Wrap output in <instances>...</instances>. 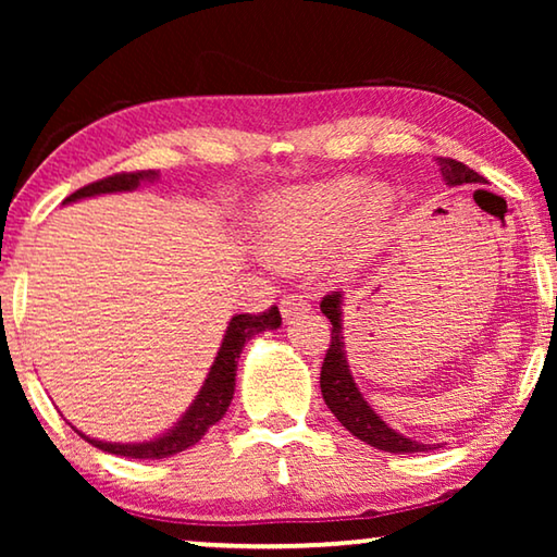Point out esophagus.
I'll return each instance as SVG.
<instances>
[{"label": "esophagus", "instance_id": "obj_1", "mask_svg": "<svg viewBox=\"0 0 557 557\" xmlns=\"http://www.w3.org/2000/svg\"><path fill=\"white\" fill-rule=\"evenodd\" d=\"M280 312L285 319H295L297 314L309 312V301L301 295H289L280 301Z\"/></svg>", "mask_w": 557, "mask_h": 557}]
</instances>
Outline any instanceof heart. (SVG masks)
Instances as JSON below:
<instances>
[{
  "instance_id": "b5f03b06",
  "label": "heart",
  "mask_w": 557,
  "mask_h": 557,
  "mask_svg": "<svg viewBox=\"0 0 557 557\" xmlns=\"http://www.w3.org/2000/svg\"><path fill=\"white\" fill-rule=\"evenodd\" d=\"M393 196L385 186H369L354 176L287 188L260 203L256 233L262 252L272 260H299L322 250L342 235L354 256L369 252L391 219Z\"/></svg>"
}]
</instances>
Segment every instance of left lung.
<instances>
[{
    "instance_id": "8db88e82",
    "label": "left lung",
    "mask_w": 557,
    "mask_h": 557,
    "mask_svg": "<svg viewBox=\"0 0 557 557\" xmlns=\"http://www.w3.org/2000/svg\"><path fill=\"white\" fill-rule=\"evenodd\" d=\"M440 166V174L445 178L447 186H461V184H484V176H479L474 169L457 162L449 157L435 159ZM322 314L332 322V344H329L326 358L322 363V375H319V385H322V395L326 408L334 412V418L366 445L375 449L393 451V455H414V451H430L440 445H425V442L410 440L385 425L381 414L375 412L348 369L346 361V342H344V295L342 292H332L322 299Z\"/></svg>"
}]
</instances>
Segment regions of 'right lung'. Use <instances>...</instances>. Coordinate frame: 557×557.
Returning a JSON list of instances; mask_svg holds the SVG:
<instances>
[{
	"mask_svg": "<svg viewBox=\"0 0 557 557\" xmlns=\"http://www.w3.org/2000/svg\"><path fill=\"white\" fill-rule=\"evenodd\" d=\"M159 178V172L154 169H147V172H132V174H115L108 178H100L96 184H88L78 188V191L65 196L63 203H73L81 199H90V196H102V194H120V191H135L139 184H154ZM282 324V317L277 312V307H270L268 312L262 314H235L228 329H225L223 342L219 348V356L211 366L209 375L201 385L199 395H196L194 403L188 405V410L174 422L172 430L162 432L154 440L147 442H102L96 437L83 435L92 447H98L102 451H110V455L117 457H129V459H164L178 455L188 447H194L206 432H209L211 425L219 422L228 405L233 400V391H235V371H238V358L243 354V346L250 342L252 336H258L262 332H270V329H277Z\"/></svg>",
	"mask_w": 557,
	"mask_h": 557,
	"instance_id": "right-lung-1",
	"label": "right lung"
}]
</instances>
